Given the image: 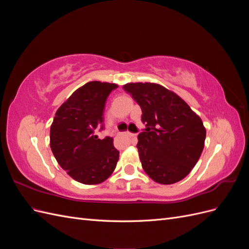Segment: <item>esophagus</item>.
Here are the masks:
<instances>
[{
  "label": "esophagus",
  "mask_w": 249,
  "mask_h": 249,
  "mask_svg": "<svg viewBox=\"0 0 249 249\" xmlns=\"http://www.w3.org/2000/svg\"><path fill=\"white\" fill-rule=\"evenodd\" d=\"M124 134L126 135V136H129V137H135V136H136V135H135V134L129 133V132H126V133H124Z\"/></svg>",
  "instance_id": "esophagus-1"
}]
</instances>
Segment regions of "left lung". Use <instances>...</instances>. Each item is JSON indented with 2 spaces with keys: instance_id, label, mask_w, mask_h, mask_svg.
Instances as JSON below:
<instances>
[{
  "instance_id": "left-lung-1",
  "label": "left lung",
  "mask_w": 249,
  "mask_h": 249,
  "mask_svg": "<svg viewBox=\"0 0 249 249\" xmlns=\"http://www.w3.org/2000/svg\"><path fill=\"white\" fill-rule=\"evenodd\" d=\"M139 105L145 131L138 135L142 168L164 185L183 179L197 163L206 139L199 116L175 92L153 83L124 86Z\"/></svg>"
}]
</instances>
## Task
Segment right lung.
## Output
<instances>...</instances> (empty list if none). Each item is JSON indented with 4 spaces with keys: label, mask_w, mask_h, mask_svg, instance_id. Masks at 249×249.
Wrapping results in <instances>:
<instances>
[{
    "label": "right lung",
    "mask_w": 249,
    "mask_h": 249,
    "mask_svg": "<svg viewBox=\"0 0 249 249\" xmlns=\"http://www.w3.org/2000/svg\"><path fill=\"white\" fill-rule=\"evenodd\" d=\"M117 87L97 81L86 83L62 104L53 120L52 152L60 166L82 184H100L116 167L119 152L113 146V138L99 139L96 130H104L105 105Z\"/></svg>",
    "instance_id": "add662e5"
}]
</instances>
